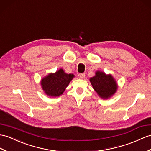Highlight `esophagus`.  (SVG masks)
<instances>
[{
  "label": "esophagus",
  "mask_w": 151,
  "mask_h": 151,
  "mask_svg": "<svg viewBox=\"0 0 151 151\" xmlns=\"http://www.w3.org/2000/svg\"><path fill=\"white\" fill-rule=\"evenodd\" d=\"M85 76L86 75L84 74V73H80V74L78 75V77L80 79H83L85 78Z\"/></svg>",
  "instance_id": "obj_1"
}]
</instances>
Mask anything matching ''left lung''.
Masks as SVG:
<instances>
[{
	"label": "left lung",
	"mask_w": 151,
	"mask_h": 151,
	"mask_svg": "<svg viewBox=\"0 0 151 151\" xmlns=\"http://www.w3.org/2000/svg\"><path fill=\"white\" fill-rule=\"evenodd\" d=\"M94 91L103 99H108L116 93L118 89L117 83L111 74L97 71L95 76L89 79Z\"/></svg>",
	"instance_id": "8db88e82"
}]
</instances>
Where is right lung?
Wrapping results in <instances>:
<instances>
[{
  "label": "right lung",
  "mask_w": 151,
  "mask_h": 151,
  "mask_svg": "<svg viewBox=\"0 0 151 151\" xmlns=\"http://www.w3.org/2000/svg\"><path fill=\"white\" fill-rule=\"evenodd\" d=\"M74 77L73 74H67L62 69H60L41 80L42 88L49 96H59L63 94Z\"/></svg>",
  "instance_id": "right-lung-1"
}]
</instances>
